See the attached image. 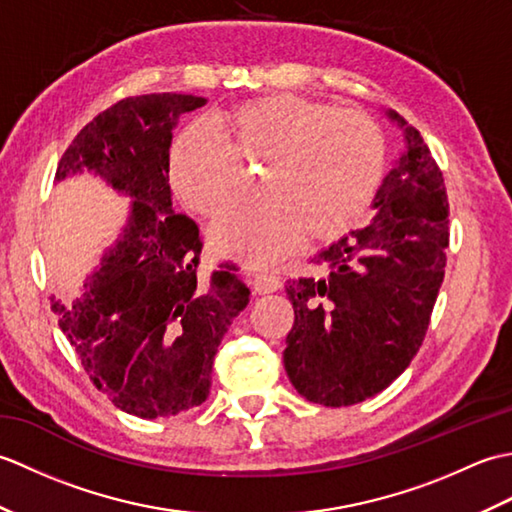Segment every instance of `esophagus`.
Here are the masks:
<instances>
[{"label": "esophagus", "mask_w": 512, "mask_h": 512, "mask_svg": "<svg viewBox=\"0 0 512 512\" xmlns=\"http://www.w3.org/2000/svg\"><path fill=\"white\" fill-rule=\"evenodd\" d=\"M250 284H253L259 295H268V292H277L281 288V279L273 273H255L250 277Z\"/></svg>", "instance_id": "1"}]
</instances>
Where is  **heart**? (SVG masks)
<instances>
[{
    "label": "heart",
    "mask_w": 512,
    "mask_h": 512,
    "mask_svg": "<svg viewBox=\"0 0 512 512\" xmlns=\"http://www.w3.org/2000/svg\"><path fill=\"white\" fill-rule=\"evenodd\" d=\"M173 140L169 180L204 217L226 213L246 184L244 167H264L268 195L222 217L211 242L222 255L255 266L284 259L303 231L334 239L363 220L383 180L385 143L358 110L292 94H270L215 112Z\"/></svg>",
    "instance_id": "heart-1"
}]
</instances>
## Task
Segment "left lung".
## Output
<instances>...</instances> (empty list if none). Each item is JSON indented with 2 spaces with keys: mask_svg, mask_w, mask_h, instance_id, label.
<instances>
[{
  "mask_svg": "<svg viewBox=\"0 0 512 512\" xmlns=\"http://www.w3.org/2000/svg\"><path fill=\"white\" fill-rule=\"evenodd\" d=\"M405 149L380 184L367 226L323 248L321 277L286 281L295 323L284 365L303 398L347 407L409 367L444 279L449 202L442 171L416 127L385 112Z\"/></svg>",
  "mask_w": 512,
  "mask_h": 512,
  "instance_id": "left-lung-1",
  "label": "left lung"
}]
</instances>
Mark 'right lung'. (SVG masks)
Instances as JSON below:
<instances>
[{
    "label": "right lung",
    "mask_w": 512,
    "mask_h": 512,
    "mask_svg": "<svg viewBox=\"0 0 512 512\" xmlns=\"http://www.w3.org/2000/svg\"><path fill=\"white\" fill-rule=\"evenodd\" d=\"M202 105L171 92L118 101L76 134L54 176L90 171L132 200L81 295L52 310L96 389L147 420L202 405L217 345L250 297L231 266L198 275L200 228L171 206L173 127Z\"/></svg>",
    "instance_id": "1"
}]
</instances>
